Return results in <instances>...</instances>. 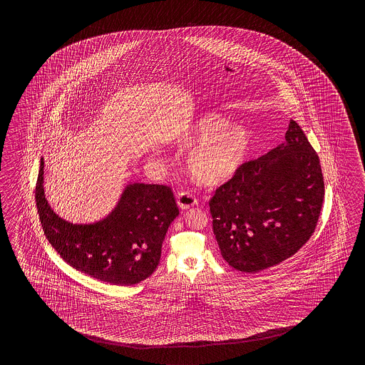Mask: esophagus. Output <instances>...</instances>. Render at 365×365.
Listing matches in <instances>:
<instances>
[{
  "label": "esophagus",
  "mask_w": 365,
  "mask_h": 365,
  "mask_svg": "<svg viewBox=\"0 0 365 365\" xmlns=\"http://www.w3.org/2000/svg\"><path fill=\"white\" fill-rule=\"evenodd\" d=\"M178 205L181 210H187L197 205V200L192 194L187 192H181L178 194Z\"/></svg>",
  "instance_id": "1"
}]
</instances>
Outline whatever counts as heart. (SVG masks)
Wrapping results in <instances>:
<instances>
[{"label": "heart", "mask_w": 365, "mask_h": 365, "mask_svg": "<svg viewBox=\"0 0 365 365\" xmlns=\"http://www.w3.org/2000/svg\"><path fill=\"white\" fill-rule=\"evenodd\" d=\"M181 148H189L186 167L202 185L217 186L232 179L248 158L253 137L247 126L228 125L217 113L198 117L182 135Z\"/></svg>", "instance_id": "1"}]
</instances>
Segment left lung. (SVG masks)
Wrapping results in <instances>:
<instances>
[{
  "mask_svg": "<svg viewBox=\"0 0 365 365\" xmlns=\"http://www.w3.org/2000/svg\"><path fill=\"white\" fill-rule=\"evenodd\" d=\"M324 194L318 155L291 120L286 142L242 164L210 200L222 256L244 272L294 256L314 232Z\"/></svg>",
  "mask_w": 365,
  "mask_h": 365,
  "instance_id": "8db88e82",
  "label": "left lung"
}]
</instances>
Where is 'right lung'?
Wrapping results in <instances>:
<instances>
[{
  "label": "right lung",
  "instance_id": "1",
  "mask_svg": "<svg viewBox=\"0 0 365 365\" xmlns=\"http://www.w3.org/2000/svg\"><path fill=\"white\" fill-rule=\"evenodd\" d=\"M35 200L44 235L71 267L117 286L140 283L155 272L165 233L179 209L171 187L134 182L115 209L95 223H71L57 215L44 192L40 160Z\"/></svg>",
  "mask_w": 365,
  "mask_h": 365
}]
</instances>
